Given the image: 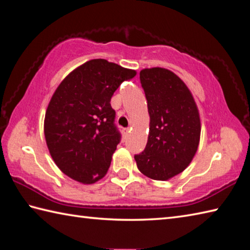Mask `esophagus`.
<instances>
[{"instance_id":"obj_1","label":"esophagus","mask_w":250,"mask_h":250,"mask_svg":"<svg viewBox=\"0 0 250 250\" xmlns=\"http://www.w3.org/2000/svg\"><path fill=\"white\" fill-rule=\"evenodd\" d=\"M122 133H124L125 137H128L129 133H130V129H128V128H125V129H122Z\"/></svg>"}]
</instances>
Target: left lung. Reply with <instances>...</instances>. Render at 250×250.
<instances>
[{
    "instance_id": "1",
    "label": "left lung",
    "mask_w": 250,
    "mask_h": 250,
    "mask_svg": "<svg viewBox=\"0 0 250 250\" xmlns=\"http://www.w3.org/2000/svg\"><path fill=\"white\" fill-rule=\"evenodd\" d=\"M140 81L147 101L149 132L146 146L134 160L143 175L165 181L184 171L196 155L200 115L191 92L174 72L143 69Z\"/></svg>"
}]
</instances>
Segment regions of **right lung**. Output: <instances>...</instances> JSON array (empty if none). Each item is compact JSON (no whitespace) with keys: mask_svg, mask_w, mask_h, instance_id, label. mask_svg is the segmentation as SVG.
I'll use <instances>...</instances> for the list:
<instances>
[{"mask_svg":"<svg viewBox=\"0 0 250 250\" xmlns=\"http://www.w3.org/2000/svg\"><path fill=\"white\" fill-rule=\"evenodd\" d=\"M137 71L105 59H94L73 70L53 93L43 131L52 160L63 174L94 184L109 168L120 142L110 101L124 81Z\"/></svg>","mask_w":250,"mask_h":250,"instance_id":"right-lung-1","label":"right lung"}]
</instances>
